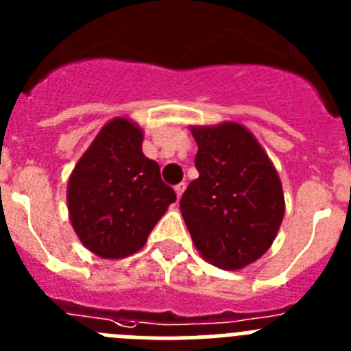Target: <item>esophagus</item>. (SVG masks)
<instances>
[{
	"label": "esophagus",
	"mask_w": 351,
	"mask_h": 351,
	"mask_svg": "<svg viewBox=\"0 0 351 351\" xmlns=\"http://www.w3.org/2000/svg\"><path fill=\"white\" fill-rule=\"evenodd\" d=\"M184 188H186L184 182H179V184H176V188H173V190H176V193H178L179 198H181V195L184 193Z\"/></svg>",
	"instance_id": "obj_1"
}]
</instances>
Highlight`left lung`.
Instances as JSON below:
<instances>
[{"mask_svg":"<svg viewBox=\"0 0 351 351\" xmlns=\"http://www.w3.org/2000/svg\"><path fill=\"white\" fill-rule=\"evenodd\" d=\"M198 178L182 195L181 213L207 262L246 267L271 247L285 214L280 176L256 138L237 123L193 128Z\"/></svg>","mask_w":351,"mask_h":351,"instance_id":"left-lung-1","label":"left lung"}]
</instances>
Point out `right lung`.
<instances>
[{"mask_svg": "<svg viewBox=\"0 0 351 351\" xmlns=\"http://www.w3.org/2000/svg\"><path fill=\"white\" fill-rule=\"evenodd\" d=\"M172 202L160 165L142 153L141 128L125 117L101 128L68 181L73 230L101 258L137 253Z\"/></svg>", "mask_w": 351, "mask_h": 351, "instance_id": "add662e5", "label": "right lung"}]
</instances>
